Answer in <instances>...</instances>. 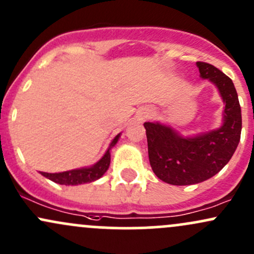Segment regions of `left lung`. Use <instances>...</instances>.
<instances>
[{"instance_id":"left-lung-1","label":"left lung","mask_w":254,"mask_h":254,"mask_svg":"<svg viewBox=\"0 0 254 254\" xmlns=\"http://www.w3.org/2000/svg\"><path fill=\"white\" fill-rule=\"evenodd\" d=\"M202 78L218 88L223 97L224 123L219 129L183 138L170 127L144 123L153 172L164 182L188 186L208 180L227 165L241 137V108L233 80L213 65L197 61Z\"/></svg>"}]
</instances>
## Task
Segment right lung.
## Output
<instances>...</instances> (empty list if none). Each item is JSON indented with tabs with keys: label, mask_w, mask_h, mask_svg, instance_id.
Segmentation results:
<instances>
[{
	"label": "right lung",
	"mask_w": 254,
	"mask_h": 254,
	"mask_svg": "<svg viewBox=\"0 0 254 254\" xmlns=\"http://www.w3.org/2000/svg\"><path fill=\"white\" fill-rule=\"evenodd\" d=\"M119 135H117L113 138L112 143H111L110 148L107 152L105 153V155L100 159L99 161L93 165L91 168H85V169H78V170H71V171H65V172H59V174H48V172H41L44 177L49 178L50 181L55 183H59V185H65V186H77L82 185V183H89L93 182V181L99 180L102 175L107 171L108 166H110L111 161V154L110 149L112 148L114 144L118 142Z\"/></svg>",
	"instance_id": "add662e5"
}]
</instances>
